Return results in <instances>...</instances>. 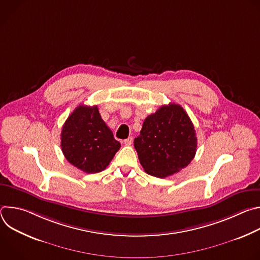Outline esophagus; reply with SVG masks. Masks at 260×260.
<instances>
[{
  "mask_svg": "<svg viewBox=\"0 0 260 260\" xmlns=\"http://www.w3.org/2000/svg\"><path fill=\"white\" fill-rule=\"evenodd\" d=\"M123 143H124V145H126V146L132 145V143H133V138H127V139H125V140L123 141Z\"/></svg>",
  "mask_w": 260,
  "mask_h": 260,
  "instance_id": "1",
  "label": "esophagus"
}]
</instances>
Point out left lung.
<instances>
[{
    "label": "left lung",
    "instance_id": "obj_1",
    "mask_svg": "<svg viewBox=\"0 0 260 260\" xmlns=\"http://www.w3.org/2000/svg\"><path fill=\"white\" fill-rule=\"evenodd\" d=\"M134 143L144 171L158 178L186 168L194 158L198 147L189 116L175 103L161 106L148 116Z\"/></svg>",
    "mask_w": 260,
    "mask_h": 260
}]
</instances>
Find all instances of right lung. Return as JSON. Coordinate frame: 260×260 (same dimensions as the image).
I'll use <instances>...</instances> for the list:
<instances>
[{"label":"right lung","mask_w":260,"mask_h":260,"mask_svg":"<svg viewBox=\"0 0 260 260\" xmlns=\"http://www.w3.org/2000/svg\"><path fill=\"white\" fill-rule=\"evenodd\" d=\"M60 140L67 160L87 174L104 171L120 148L98 106L80 105L74 110L62 125Z\"/></svg>","instance_id":"right-lung-1"}]
</instances>
